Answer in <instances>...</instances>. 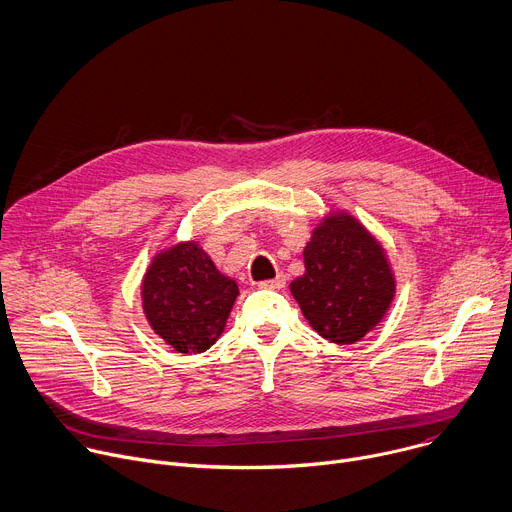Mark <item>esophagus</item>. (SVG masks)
<instances>
[{"label":"esophagus","instance_id":"obj_1","mask_svg":"<svg viewBox=\"0 0 512 512\" xmlns=\"http://www.w3.org/2000/svg\"><path fill=\"white\" fill-rule=\"evenodd\" d=\"M259 287H263V289H283L285 287V275H277L275 279L261 281Z\"/></svg>","mask_w":512,"mask_h":512}]
</instances>
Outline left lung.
<instances>
[{"mask_svg": "<svg viewBox=\"0 0 512 512\" xmlns=\"http://www.w3.org/2000/svg\"><path fill=\"white\" fill-rule=\"evenodd\" d=\"M305 273L289 283L309 325L350 346L388 315L396 275L384 245L346 209L329 211L303 247Z\"/></svg>", "mask_w": 512, "mask_h": 512, "instance_id": "left-lung-1", "label": "left lung"}]
</instances>
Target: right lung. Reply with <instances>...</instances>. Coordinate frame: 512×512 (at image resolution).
<instances>
[{
  "label": "right lung",
  "mask_w": 512,
  "mask_h": 512,
  "mask_svg": "<svg viewBox=\"0 0 512 512\" xmlns=\"http://www.w3.org/2000/svg\"><path fill=\"white\" fill-rule=\"evenodd\" d=\"M237 295V281L221 273L195 239L156 251L140 281L148 325L183 356L215 346Z\"/></svg>",
  "instance_id": "obj_1"
}]
</instances>
